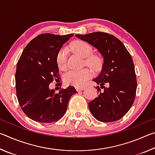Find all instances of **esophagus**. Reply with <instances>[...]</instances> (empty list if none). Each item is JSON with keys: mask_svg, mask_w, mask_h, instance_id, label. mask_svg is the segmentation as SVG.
<instances>
[{"mask_svg": "<svg viewBox=\"0 0 155 155\" xmlns=\"http://www.w3.org/2000/svg\"><path fill=\"white\" fill-rule=\"evenodd\" d=\"M84 89H85V87H76V90H77V91H83Z\"/></svg>", "mask_w": 155, "mask_h": 155, "instance_id": "obj_1", "label": "esophagus"}]
</instances>
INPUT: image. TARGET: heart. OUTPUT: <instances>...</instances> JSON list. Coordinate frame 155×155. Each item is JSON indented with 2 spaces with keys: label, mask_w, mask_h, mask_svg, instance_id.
I'll use <instances>...</instances> for the list:
<instances>
[{
  "label": "heart",
  "mask_w": 155,
  "mask_h": 155,
  "mask_svg": "<svg viewBox=\"0 0 155 155\" xmlns=\"http://www.w3.org/2000/svg\"><path fill=\"white\" fill-rule=\"evenodd\" d=\"M71 48L75 53L78 54L82 58H86L85 64L94 70L98 69L101 65V61L96 56H88L92 53V47L87 42L83 41H76L71 45ZM68 52L65 48H62L57 54V62L61 69H65L67 66ZM91 72L89 69L81 70H70L65 76V81L68 85L74 86H81L85 84L90 78Z\"/></svg>",
  "instance_id": "obj_1"
}]
</instances>
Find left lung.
I'll return each mask as SVG.
<instances>
[{"label": "left lung", "mask_w": 155, "mask_h": 155, "mask_svg": "<svg viewBox=\"0 0 155 155\" xmlns=\"http://www.w3.org/2000/svg\"><path fill=\"white\" fill-rule=\"evenodd\" d=\"M75 36L95 47L103 57L101 73L93 79L100 86L96 87L98 97L88 103L91 113L103 122L121 119L134 103L137 90L135 66L130 53L119 39L109 33L94 32Z\"/></svg>", "instance_id": "obj_1"}]
</instances>
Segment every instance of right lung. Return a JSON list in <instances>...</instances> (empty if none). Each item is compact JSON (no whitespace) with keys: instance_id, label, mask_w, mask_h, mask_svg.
<instances>
[{"instance_id":"right-lung-1","label":"right lung","mask_w":155,"mask_h":155,"mask_svg":"<svg viewBox=\"0 0 155 155\" xmlns=\"http://www.w3.org/2000/svg\"><path fill=\"white\" fill-rule=\"evenodd\" d=\"M73 35L41 34L27 44L18 60L15 76L18 101L34 121H58L66 112L70 97L77 92L73 86L58 93L49 88V84L59 78L57 54Z\"/></svg>"}]
</instances>
